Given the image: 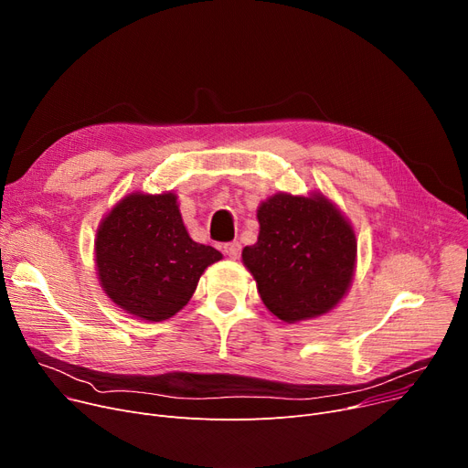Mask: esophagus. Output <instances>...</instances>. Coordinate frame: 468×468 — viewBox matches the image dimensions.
Listing matches in <instances>:
<instances>
[{"mask_svg":"<svg viewBox=\"0 0 468 468\" xmlns=\"http://www.w3.org/2000/svg\"><path fill=\"white\" fill-rule=\"evenodd\" d=\"M224 252H226L231 260H237L239 254H240V242H237V240L226 242V244H224Z\"/></svg>","mask_w":468,"mask_h":468,"instance_id":"1","label":"esophagus"}]
</instances>
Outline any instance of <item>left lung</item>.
I'll return each mask as SVG.
<instances>
[{
    "label": "left lung",
    "instance_id": "8db88e82",
    "mask_svg": "<svg viewBox=\"0 0 468 468\" xmlns=\"http://www.w3.org/2000/svg\"><path fill=\"white\" fill-rule=\"evenodd\" d=\"M260 235L242 263L260 298L293 324L332 311L355 275L356 237L349 219L323 193H277L258 208Z\"/></svg>",
    "mask_w": 468,
    "mask_h": 468
}]
</instances>
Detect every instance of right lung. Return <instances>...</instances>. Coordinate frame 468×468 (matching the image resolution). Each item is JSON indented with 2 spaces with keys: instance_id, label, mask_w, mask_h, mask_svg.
Segmentation results:
<instances>
[{
  "instance_id": "1",
  "label": "right lung",
  "mask_w": 468,
  "mask_h": 468,
  "mask_svg": "<svg viewBox=\"0 0 468 468\" xmlns=\"http://www.w3.org/2000/svg\"><path fill=\"white\" fill-rule=\"evenodd\" d=\"M94 254L108 298L150 323L175 316L205 269L221 260L216 249L189 237L172 191L122 197L96 231Z\"/></svg>"
}]
</instances>
